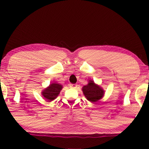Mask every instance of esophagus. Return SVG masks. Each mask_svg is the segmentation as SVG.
<instances>
[{"instance_id": "1", "label": "esophagus", "mask_w": 149, "mask_h": 149, "mask_svg": "<svg viewBox=\"0 0 149 149\" xmlns=\"http://www.w3.org/2000/svg\"><path fill=\"white\" fill-rule=\"evenodd\" d=\"M77 85L76 84H70V87L72 88V89H76Z\"/></svg>"}]
</instances>
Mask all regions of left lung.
<instances>
[{"label":"left lung","mask_w":149,"mask_h":149,"mask_svg":"<svg viewBox=\"0 0 149 149\" xmlns=\"http://www.w3.org/2000/svg\"><path fill=\"white\" fill-rule=\"evenodd\" d=\"M82 90L85 97L91 102L97 101L101 99L104 95V91L93 81H90L88 85L83 87Z\"/></svg>","instance_id":"left-lung-1"}]
</instances>
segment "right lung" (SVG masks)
I'll list each match as a JSON object with an SVG mask.
<instances>
[{
	"label": "right lung",
	"instance_id": "1",
	"mask_svg": "<svg viewBox=\"0 0 149 149\" xmlns=\"http://www.w3.org/2000/svg\"><path fill=\"white\" fill-rule=\"evenodd\" d=\"M62 86L61 85L58 84H52L50 85L49 87L45 89L43 91H42V96L45 97V99L49 100V101H51L54 99H56L58 97V95L62 90Z\"/></svg>",
	"mask_w": 149,
	"mask_h": 149
}]
</instances>
